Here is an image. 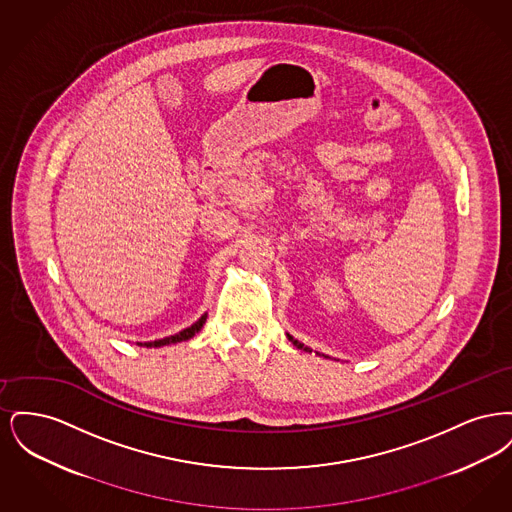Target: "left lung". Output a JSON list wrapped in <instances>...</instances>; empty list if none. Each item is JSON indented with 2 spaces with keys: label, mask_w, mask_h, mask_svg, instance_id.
Listing matches in <instances>:
<instances>
[{
  "label": "left lung",
  "mask_w": 512,
  "mask_h": 512,
  "mask_svg": "<svg viewBox=\"0 0 512 512\" xmlns=\"http://www.w3.org/2000/svg\"><path fill=\"white\" fill-rule=\"evenodd\" d=\"M288 340L292 341L293 345H295V347H297V349H303V351H309V353H311V349H309V347H307V345H303V343H301V341L295 340V338H292V336H290V334H288Z\"/></svg>",
  "instance_id": "8db88e82"
}]
</instances>
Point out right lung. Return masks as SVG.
Here are the masks:
<instances>
[{
	"mask_svg": "<svg viewBox=\"0 0 512 512\" xmlns=\"http://www.w3.org/2000/svg\"><path fill=\"white\" fill-rule=\"evenodd\" d=\"M205 320H207V313L201 315V318H199L197 322H194L192 326L184 328L182 332H178V334H174V336L163 338V340L146 341V343H140V345H144V347H163V345H171V343H178V341L190 340V338H194L195 334L203 328Z\"/></svg>",
	"mask_w": 512,
	"mask_h": 512,
	"instance_id": "right-lung-1",
	"label": "right lung"
}]
</instances>
